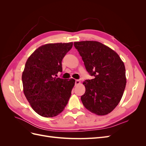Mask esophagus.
<instances>
[{"label":"esophagus","instance_id":"obj_1","mask_svg":"<svg viewBox=\"0 0 146 146\" xmlns=\"http://www.w3.org/2000/svg\"><path fill=\"white\" fill-rule=\"evenodd\" d=\"M75 83H76V85H78V84L80 83V81L79 80H76V81H75Z\"/></svg>","mask_w":146,"mask_h":146}]
</instances>
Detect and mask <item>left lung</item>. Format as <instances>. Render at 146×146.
I'll use <instances>...</instances> for the list:
<instances>
[{"label":"left lung","instance_id":"left-lung-1","mask_svg":"<svg viewBox=\"0 0 146 146\" xmlns=\"http://www.w3.org/2000/svg\"><path fill=\"white\" fill-rule=\"evenodd\" d=\"M87 72L94 78L83 83L81 96L87 110L97 115L111 112L120 102L126 85L125 68L121 58L111 48L97 41L75 42Z\"/></svg>","mask_w":146,"mask_h":146}]
</instances>
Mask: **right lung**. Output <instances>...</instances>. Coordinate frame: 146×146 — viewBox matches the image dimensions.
<instances>
[{
	"label": "right lung",
	"instance_id": "1",
	"mask_svg": "<svg viewBox=\"0 0 146 146\" xmlns=\"http://www.w3.org/2000/svg\"><path fill=\"white\" fill-rule=\"evenodd\" d=\"M73 43L47 44L30 56L22 76L24 94L39 115L52 117L62 112L75 85L73 78H56L62 61Z\"/></svg>",
	"mask_w": 146,
	"mask_h": 146
}]
</instances>
